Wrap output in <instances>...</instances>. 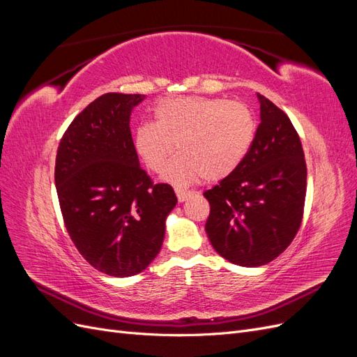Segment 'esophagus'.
<instances>
[{"mask_svg":"<svg viewBox=\"0 0 357 357\" xmlns=\"http://www.w3.org/2000/svg\"><path fill=\"white\" fill-rule=\"evenodd\" d=\"M176 195H177L178 202H185L189 197H192V195H193V192H192V190H185V189L176 188Z\"/></svg>","mask_w":357,"mask_h":357,"instance_id":"esophagus-1","label":"esophagus"}]
</instances>
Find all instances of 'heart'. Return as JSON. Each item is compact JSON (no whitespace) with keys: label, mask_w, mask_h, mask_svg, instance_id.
Segmentation results:
<instances>
[{"label":"heart","mask_w":357,"mask_h":357,"mask_svg":"<svg viewBox=\"0 0 357 357\" xmlns=\"http://www.w3.org/2000/svg\"><path fill=\"white\" fill-rule=\"evenodd\" d=\"M256 135V121L244 102L207 96H176L155 105V122L135 128L134 147L162 178L186 186L205 177L222 180L238 168Z\"/></svg>","instance_id":"heart-1"}]
</instances>
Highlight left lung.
<instances>
[{
  "label": "left lung",
  "mask_w": 357,
  "mask_h": 357,
  "mask_svg": "<svg viewBox=\"0 0 357 357\" xmlns=\"http://www.w3.org/2000/svg\"><path fill=\"white\" fill-rule=\"evenodd\" d=\"M261 123L243 164L213 189L205 223L214 250L231 264L255 268L282 255L299 229L307 165L287 114L257 93Z\"/></svg>",
  "instance_id": "1"
}]
</instances>
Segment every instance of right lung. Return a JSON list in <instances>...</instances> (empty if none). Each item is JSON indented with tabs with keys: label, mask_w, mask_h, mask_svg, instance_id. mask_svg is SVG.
Segmentation results:
<instances>
[{
	"label": "right lung",
	"mask_w": 357,
	"mask_h": 357,
	"mask_svg": "<svg viewBox=\"0 0 357 357\" xmlns=\"http://www.w3.org/2000/svg\"><path fill=\"white\" fill-rule=\"evenodd\" d=\"M139 93H104L74 117L56 155L55 185L63 223L80 255L112 277L153 262L177 197L139 167L131 128Z\"/></svg>",
	"instance_id": "add662e5"
}]
</instances>
